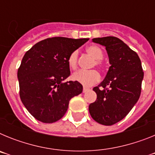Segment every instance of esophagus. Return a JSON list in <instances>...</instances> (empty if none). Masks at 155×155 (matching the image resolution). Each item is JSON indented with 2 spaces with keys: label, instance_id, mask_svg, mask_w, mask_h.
I'll return each instance as SVG.
<instances>
[{
  "label": "esophagus",
  "instance_id": "1",
  "mask_svg": "<svg viewBox=\"0 0 155 155\" xmlns=\"http://www.w3.org/2000/svg\"><path fill=\"white\" fill-rule=\"evenodd\" d=\"M88 90H89V88H87V87H83V92L84 93H85L86 91H88Z\"/></svg>",
  "mask_w": 155,
  "mask_h": 155
}]
</instances>
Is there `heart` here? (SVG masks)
Returning a JSON list of instances; mask_svg holds the SVG:
<instances>
[{"label": "heart", "mask_w": 155, "mask_h": 155, "mask_svg": "<svg viewBox=\"0 0 155 155\" xmlns=\"http://www.w3.org/2000/svg\"><path fill=\"white\" fill-rule=\"evenodd\" d=\"M86 51L88 54L91 56L94 59L93 62L92 68L98 67V68L102 69L104 67V64L102 61L103 58V52L97 46H89L86 48ZM68 65L71 70H76L78 65V51L74 50L71 52L68 59ZM72 78L75 81L79 82L80 84L84 86H91L96 84L100 80V75L98 72L95 70L91 71H85L81 70L77 71L72 75Z\"/></svg>", "instance_id": "1"}]
</instances>
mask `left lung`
<instances>
[{
	"instance_id": "obj_1",
	"label": "left lung",
	"mask_w": 155,
	"mask_h": 155,
	"mask_svg": "<svg viewBox=\"0 0 155 155\" xmlns=\"http://www.w3.org/2000/svg\"><path fill=\"white\" fill-rule=\"evenodd\" d=\"M92 41L105 46L111 66L103 81L93 88L97 99L88 109L94 121L111 126L126 117L139 99L143 68L137 53L121 39L106 36Z\"/></svg>"
}]
</instances>
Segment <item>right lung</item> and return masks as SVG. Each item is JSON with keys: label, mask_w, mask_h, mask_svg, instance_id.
<instances>
[{"label": "right lung", "mask_w": 155, "mask_h": 155, "mask_svg": "<svg viewBox=\"0 0 155 155\" xmlns=\"http://www.w3.org/2000/svg\"><path fill=\"white\" fill-rule=\"evenodd\" d=\"M88 39L48 38L25 53L18 70L19 95L37 120L45 124L58 121L68 110L70 100L82 92L79 82L63 81L71 74L69 55Z\"/></svg>", "instance_id": "right-lung-1"}]
</instances>
